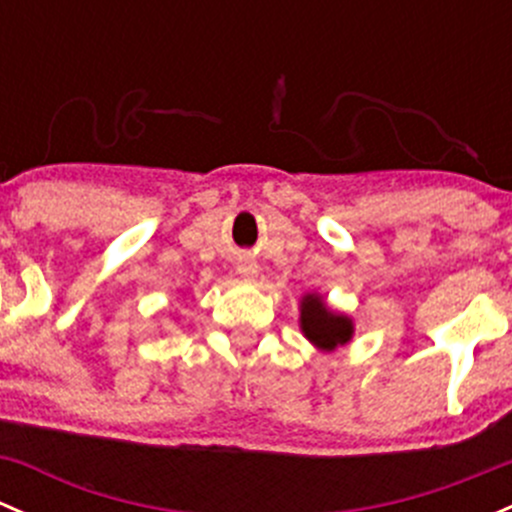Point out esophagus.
I'll list each match as a JSON object with an SVG mask.
<instances>
[{"label":"esophagus","instance_id":"34e87169","mask_svg":"<svg viewBox=\"0 0 512 512\" xmlns=\"http://www.w3.org/2000/svg\"><path fill=\"white\" fill-rule=\"evenodd\" d=\"M237 272H240V277H245V280H252V277L257 275V265L252 260H245V257H242V260L237 262Z\"/></svg>","mask_w":512,"mask_h":512}]
</instances>
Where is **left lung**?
Listing matches in <instances>:
<instances>
[{
    "label": "left lung",
    "instance_id": "obj_1",
    "mask_svg": "<svg viewBox=\"0 0 512 512\" xmlns=\"http://www.w3.org/2000/svg\"><path fill=\"white\" fill-rule=\"evenodd\" d=\"M299 322H302L304 337L317 344L319 349H334L352 339V319L329 312L324 299L314 297V294L302 299V319Z\"/></svg>",
    "mask_w": 512,
    "mask_h": 512
}]
</instances>
